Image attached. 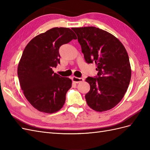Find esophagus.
I'll use <instances>...</instances> for the list:
<instances>
[{"mask_svg": "<svg viewBox=\"0 0 150 150\" xmlns=\"http://www.w3.org/2000/svg\"><path fill=\"white\" fill-rule=\"evenodd\" d=\"M72 80L73 81L74 83L78 84V83H82L83 81H84V79L82 78H77V77L73 76L72 78Z\"/></svg>", "mask_w": 150, "mask_h": 150, "instance_id": "esophagus-1", "label": "esophagus"}]
</instances>
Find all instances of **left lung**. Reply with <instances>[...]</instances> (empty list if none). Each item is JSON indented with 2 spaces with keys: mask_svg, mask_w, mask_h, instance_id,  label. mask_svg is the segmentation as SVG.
I'll list each match as a JSON object with an SVG mask.
<instances>
[{
  "mask_svg": "<svg viewBox=\"0 0 150 150\" xmlns=\"http://www.w3.org/2000/svg\"><path fill=\"white\" fill-rule=\"evenodd\" d=\"M78 36L86 62H94L96 77H88L90 85L85 98L96 111L114 108L125 96L130 82L129 57L122 44L114 35L95 27L72 28Z\"/></svg>",
  "mask_w": 150,
  "mask_h": 150,
  "instance_id": "8db88e82",
  "label": "left lung"
}]
</instances>
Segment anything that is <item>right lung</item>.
Masks as SVG:
<instances>
[{
    "label": "right lung",
    "instance_id": "1",
    "mask_svg": "<svg viewBox=\"0 0 150 150\" xmlns=\"http://www.w3.org/2000/svg\"><path fill=\"white\" fill-rule=\"evenodd\" d=\"M77 39L69 28H54L35 36L25 47L17 74L25 97L39 111L53 113L60 110L72 81L54 73L60 63L59 49Z\"/></svg>",
    "mask_w": 150,
    "mask_h": 150
}]
</instances>
